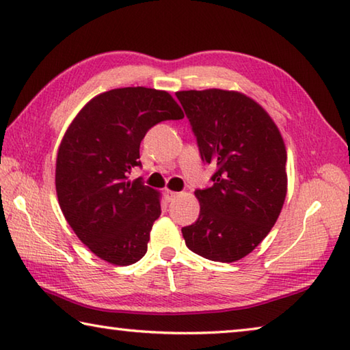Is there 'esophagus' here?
<instances>
[{
    "mask_svg": "<svg viewBox=\"0 0 350 350\" xmlns=\"http://www.w3.org/2000/svg\"><path fill=\"white\" fill-rule=\"evenodd\" d=\"M165 193V200H167V201H172V200H175L176 197H178V192H174V191H169V189H167V191H165L164 192Z\"/></svg>",
    "mask_w": 350,
    "mask_h": 350,
    "instance_id": "obj_1",
    "label": "esophagus"
}]
</instances>
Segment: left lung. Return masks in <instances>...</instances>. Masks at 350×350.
<instances>
[{
	"label": "left lung",
	"instance_id": "left-lung-1",
	"mask_svg": "<svg viewBox=\"0 0 350 350\" xmlns=\"http://www.w3.org/2000/svg\"><path fill=\"white\" fill-rule=\"evenodd\" d=\"M201 159L217 167L195 191L200 217L183 228L186 246L207 260L234 262L265 240L287 192L286 146L258 103L235 90L176 92Z\"/></svg>",
	"mask_w": 350,
	"mask_h": 350
}]
</instances>
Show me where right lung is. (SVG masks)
<instances>
[{"label":"right lung","instance_id":"1","mask_svg":"<svg viewBox=\"0 0 350 350\" xmlns=\"http://www.w3.org/2000/svg\"><path fill=\"white\" fill-rule=\"evenodd\" d=\"M181 118L167 92L122 88L92 98L64 133L55 169L59 207L79 240L110 265H133L147 252L159 193L127 175L141 165L147 131Z\"/></svg>","mask_w":350,"mask_h":350}]
</instances>
